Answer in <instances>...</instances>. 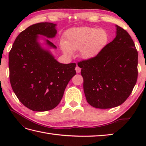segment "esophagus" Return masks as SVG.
<instances>
[{
	"mask_svg": "<svg viewBox=\"0 0 146 146\" xmlns=\"http://www.w3.org/2000/svg\"><path fill=\"white\" fill-rule=\"evenodd\" d=\"M75 70H76V72L77 73H79L80 71H81V68H80L78 65H77V66H76V68H75Z\"/></svg>",
	"mask_w": 146,
	"mask_h": 146,
	"instance_id": "esophagus-1",
	"label": "esophagus"
}]
</instances>
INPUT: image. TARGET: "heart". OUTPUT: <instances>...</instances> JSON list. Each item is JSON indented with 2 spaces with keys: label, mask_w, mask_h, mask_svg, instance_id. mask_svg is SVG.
I'll return each mask as SVG.
<instances>
[{
  "label": "heart",
  "mask_w": 146,
  "mask_h": 146,
  "mask_svg": "<svg viewBox=\"0 0 146 146\" xmlns=\"http://www.w3.org/2000/svg\"><path fill=\"white\" fill-rule=\"evenodd\" d=\"M108 41V34L103 29L79 27L68 30L65 33L60 46L67 56H73L74 51L79 49L80 57L84 60H91L100 53Z\"/></svg>",
  "instance_id": "b5f03b06"
}]
</instances>
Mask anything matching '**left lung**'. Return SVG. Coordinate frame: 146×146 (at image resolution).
<instances>
[{
  "mask_svg": "<svg viewBox=\"0 0 146 146\" xmlns=\"http://www.w3.org/2000/svg\"><path fill=\"white\" fill-rule=\"evenodd\" d=\"M116 36L97 56L78 63L88 103L97 108L119 106L137 82L138 52L131 36L116 25Z\"/></svg>",
  "mask_w": 146,
  "mask_h": 146,
  "instance_id": "obj_1",
  "label": "left lung"
}]
</instances>
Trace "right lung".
I'll use <instances>...</instances> for the list:
<instances>
[{
    "label": "right lung",
    "instance_id": "right-lung-1",
    "mask_svg": "<svg viewBox=\"0 0 146 146\" xmlns=\"http://www.w3.org/2000/svg\"><path fill=\"white\" fill-rule=\"evenodd\" d=\"M56 26L51 23L30 26L17 36L9 54L12 88L21 103L33 111L56 107L68 82L76 75V64L59 63L49 49L56 46L39 36L54 38ZM41 38L46 47L39 42Z\"/></svg>",
    "mask_w": 146,
    "mask_h": 146
}]
</instances>
